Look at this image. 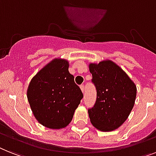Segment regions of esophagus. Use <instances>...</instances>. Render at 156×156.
Wrapping results in <instances>:
<instances>
[{"instance_id":"34e87169","label":"esophagus","mask_w":156,"mask_h":156,"mask_svg":"<svg viewBox=\"0 0 156 156\" xmlns=\"http://www.w3.org/2000/svg\"><path fill=\"white\" fill-rule=\"evenodd\" d=\"M80 87L81 91H82V92H84V85L83 84H81L80 86Z\"/></svg>"}]
</instances>
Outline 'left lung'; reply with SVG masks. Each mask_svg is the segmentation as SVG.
<instances>
[{"label":"left lung","instance_id":"obj_1","mask_svg":"<svg viewBox=\"0 0 156 156\" xmlns=\"http://www.w3.org/2000/svg\"><path fill=\"white\" fill-rule=\"evenodd\" d=\"M92 82L96 88V100L88 109L91 123L102 132L117 129L133 108L136 86L121 68L112 60L90 64Z\"/></svg>","mask_w":156,"mask_h":156}]
</instances>
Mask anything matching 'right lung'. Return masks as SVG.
I'll return each mask as SVG.
<instances>
[{
  "label": "right lung",
  "instance_id": "obj_1",
  "mask_svg": "<svg viewBox=\"0 0 156 156\" xmlns=\"http://www.w3.org/2000/svg\"><path fill=\"white\" fill-rule=\"evenodd\" d=\"M69 66L68 60L55 59L37 73L29 85L27 97L33 115L48 128L69 125L83 96Z\"/></svg>",
  "mask_w": 156,
  "mask_h": 156
}]
</instances>
